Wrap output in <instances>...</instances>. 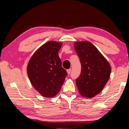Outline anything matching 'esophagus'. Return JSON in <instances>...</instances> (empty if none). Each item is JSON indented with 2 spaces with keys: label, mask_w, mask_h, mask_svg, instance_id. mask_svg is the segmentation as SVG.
<instances>
[{
  "label": "esophagus",
  "mask_w": 129,
  "mask_h": 129,
  "mask_svg": "<svg viewBox=\"0 0 129 129\" xmlns=\"http://www.w3.org/2000/svg\"><path fill=\"white\" fill-rule=\"evenodd\" d=\"M71 68L67 70V73H68V75H70V73H71Z\"/></svg>",
  "instance_id": "obj_1"
}]
</instances>
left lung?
I'll list each match as a JSON object with an SVG mask.
<instances>
[{
	"instance_id": "left-lung-1",
	"label": "left lung",
	"mask_w": 129,
	"mask_h": 129,
	"mask_svg": "<svg viewBox=\"0 0 129 129\" xmlns=\"http://www.w3.org/2000/svg\"><path fill=\"white\" fill-rule=\"evenodd\" d=\"M75 49L81 64L80 75L76 80L78 90L83 97H94L108 81L111 67L97 48L89 41L76 42Z\"/></svg>"
}]
</instances>
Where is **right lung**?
<instances>
[{
    "mask_svg": "<svg viewBox=\"0 0 129 129\" xmlns=\"http://www.w3.org/2000/svg\"><path fill=\"white\" fill-rule=\"evenodd\" d=\"M61 46L60 42L48 41L35 52L28 62L30 82L45 97H54L59 92L68 75L58 55Z\"/></svg>",
    "mask_w": 129,
    "mask_h": 129,
    "instance_id": "obj_1",
    "label": "right lung"
}]
</instances>
